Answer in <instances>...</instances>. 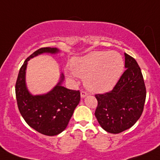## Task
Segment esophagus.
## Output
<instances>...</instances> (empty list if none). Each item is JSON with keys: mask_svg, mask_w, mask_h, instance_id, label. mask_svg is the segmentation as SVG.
I'll return each mask as SVG.
<instances>
[{"mask_svg": "<svg viewBox=\"0 0 160 160\" xmlns=\"http://www.w3.org/2000/svg\"><path fill=\"white\" fill-rule=\"evenodd\" d=\"M87 95H88V93H87V92H86V91H81V92H80V96H81V97L82 98H84L85 97V96H87Z\"/></svg>", "mask_w": 160, "mask_h": 160, "instance_id": "esophagus-1", "label": "esophagus"}]
</instances>
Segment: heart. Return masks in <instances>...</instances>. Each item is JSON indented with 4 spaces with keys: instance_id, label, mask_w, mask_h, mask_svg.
Listing matches in <instances>:
<instances>
[{
    "instance_id": "1",
    "label": "heart",
    "mask_w": 160,
    "mask_h": 160,
    "mask_svg": "<svg viewBox=\"0 0 160 160\" xmlns=\"http://www.w3.org/2000/svg\"><path fill=\"white\" fill-rule=\"evenodd\" d=\"M71 68L72 71H66L68 78L82 77L91 92H106L114 88L122 77L124 61L118 52L99 51L74 58Z\"/></svg>"
}]
</instances>
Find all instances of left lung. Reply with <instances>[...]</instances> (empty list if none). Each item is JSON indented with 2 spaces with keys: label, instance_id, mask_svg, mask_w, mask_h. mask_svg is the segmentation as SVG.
I'll return each instance as SVG.
<instances>
[{
  "label": "left lung",
  "instance_id": "8db88e82",
  "mask_svg": "<svg viewBox=\"0 0 160 160\" xmlns=\"http://www.w3.org/2000/svg\"><path fill=\"white\" fill-rule=\"evenodd\" d=\"M125 71L113 89L96 94L98 106L95 115L107 132L118 134L130 128L141 116L144 106L146 87L136 60L124 53Z\"/></svg>",
  "mask_w": 160,
  "mask_h": 160
}]
</instances>
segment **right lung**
<instances>
[{"label":"right lung","instance_id":"add662e5","mask_svg":"<svg viewBox=\"0 0 160 160\" xmlns=\"http://www.w3.org/2000/svg\"><path fill=\"white\" fill-rule=\"evenodd\" d=\"M56 48H41L33 52L20 68L16 83L15 91L19 111L25 122L40 134L54 136L62 132L68 126L75 108L80 100L79 90L62 87L64 76L48 93L33 96L26 85V70L28 61L42 53L56 54Z\"/></svg>","mask_w":160,"mask_h":160}]
</instances>
